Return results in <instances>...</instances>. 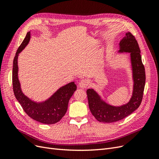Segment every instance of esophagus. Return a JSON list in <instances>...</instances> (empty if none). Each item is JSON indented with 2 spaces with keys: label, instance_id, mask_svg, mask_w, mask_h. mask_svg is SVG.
<instances>
[{
  "label": "esophagus",
  "instance_id": "esophagus-1",
  "mask_svg": "<svg viewBox=\"0 0 159 159\" xmlns=\"http://www.w3.org/2000/svg\"><path fill=\"white\" fill-rule=\"evenodd\" d=\"M89 85V80L85 79V80H81L80 81L78 86H79V88H86Z\"/></svg>",
  "mask_w": 159,
  "mask_h": 159
}]
</instances>
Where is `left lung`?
<instances>
[{"mask_svg": "<svg viewBox=\"0 0 159 159\" xmlns=\"http://www.w3.org/2000/svg\"><path fill=\"white\" fill-rule=\"evenodd\" d=\"M119 52L131 54L134 81L133 95L127 104L115 107L103 102L94 89H88L89 108L95 118L99 122L113 123L125 118L139 107L143 99L146 79L145 70L135 37L131 32L126 33L125 36L119 43Z\"/></svg>", "mask_w": 159, "mask_h": 159, "instance_id": "1", "label": "left lung"}]
</instances>
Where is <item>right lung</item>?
Returning a JSON list of instances; mask_svg holds the SVG:
<instances>
[{
  "label": "right lung",
  "instance_id": "obj_1",
  "mask_svg": "<svg viewBox=\"0 0 159 159\" xmlns=\"http://www.w3.org/2000/svg\"><path fill=\"white\" fill-rule=\"evenodd\" d=\"M30 39V32L26 36L16 53L13 60L12 86L14 93L25 113L36 121L44 124H54L64 116L69 100L77 89L74 82H71L60 88L56 93L44 102L36 103L22 93L18 78V56L19 53L25 48Z\"/></svg>",
  "mask_w": 159,
  "mask_h": 159
}]
</instances>
